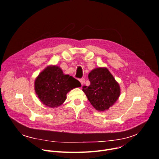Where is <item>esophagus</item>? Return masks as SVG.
Here are the masks:
<instances>
[{
    "mask_svg": "<svg viewBox=\"0 0 159 159\" xmlns=\"http://www.w3.org/2000/svg\"><path fill=\"white\" fill-rule=\"evenodd\" d=\"M79 81H80V82L81 83V84H82V85L84 84V82H85V79H84V78H82V79H79Z\"/></svg>",
    "mask_w": 159,
    "mask_h": 159,
    "instance_id": "obj_1",
    "label": "esophagus"
}]
</instances>
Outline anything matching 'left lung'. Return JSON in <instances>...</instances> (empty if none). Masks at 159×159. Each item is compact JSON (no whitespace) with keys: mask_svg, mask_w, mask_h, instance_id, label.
I'll return each mask as SVG.
<instances>
[{"mask_svg":"<svg viewBox=\"0 0 159 159\" xmlns=\"http://www.w3.org/2000/svg\"><path fill=\"white\" fill-rule=\"evenodd\" d=\"M89 86H83L92 105L98 111H105L111 107L120 95V87L107 68H97L89 74Z\"/></svg>","mask_w":159,"mask_h":159,"instance_id":"8db88e82","label":"left lung"}]
</instances>
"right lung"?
Segmentation results:
<instances>
[{
    "instance_id": "add662e5",
    "label": "right lung",
    "mask_w": 159,
    "mask_h": 159,
    "mask_svg": "<svg viewBox=\"0 0 159 159\" xmlns=\"http://www.w3.org/2000/svg\"><path fill=\"white\" fill-rule=\"evenodd\" d=\"M80 82L69 75H64L56 66H48L35 80L34 90L40 101L51 108L61 105L67 93L72 89L80 87Z\"/></svg>"
}]
</instances>
